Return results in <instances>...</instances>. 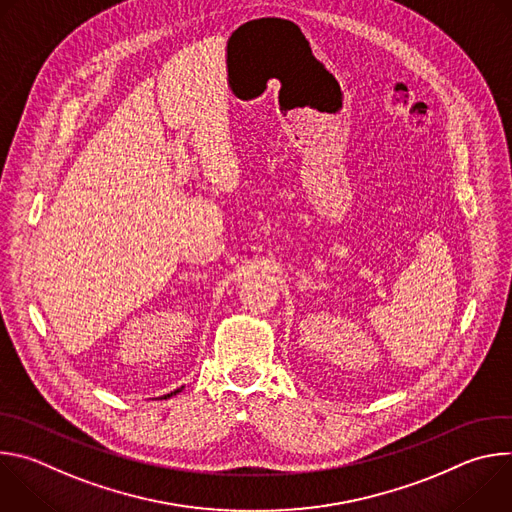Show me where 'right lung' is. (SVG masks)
Segmentation results:
<instances>
[{
  "label": "right lung",
  "mask_w": 512,
  "mask_h": 512,
  "mask_svg": "<svg viewBox=\"0 0 512 512\" xmlns=\"http://www.w3.org/2000/svg\"><path fill=\"white\" fill-rule=\"evenodd\" d=\"M176 393H180V389H176L174 393H170V395H166V397H172V395H176Z\"/></svg>",
  "instance_id": "obj_1"
}]
</instances>
